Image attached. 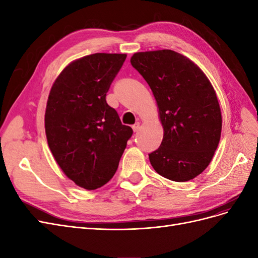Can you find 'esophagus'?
<instances>
[{"mask_svg": "<svg viewBox=\"0 0 258 258\" xmlns=\"http://www.w3.org/2000/svg\"><path fill=\"white\" fill-rule=\"evenodd\" d=\"M132 129H134L135 132H137L139 129H140V123L139 122H136L134 126H132Z\"/></svg>", "mask_w": 258, "mask_h": 258, "instance_id": "34e87169", "label": "esophagus"}]
</instances>
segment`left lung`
Segmentation results:
<instances>
[{"instance_id": "8db88e82", "label": "left lung", "mask_w": 258, "mask_h": 258, "mask_svg": "<svg viewBox=\"0 0 258 258\" xmlns=\"http://www.w3.org/2000/svg\"><path fill=\"white\" fill-rule=\"evenodd\" d=\"M130 62L150 86L163 128L158 150L148 155L161 176L186 182L201 174L220 143L222 112L202 70L170 49L136 52Z\"/></svg>"}]
</instances>
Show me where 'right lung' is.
<instances>
[{
  "mask_svg": "<svg viewBox=\"0 0 258 258\" xmlns=\"http://www.w3.org/2000/svg\"><path fill=\"white\" fill-rule=\"evenodd\" d=\"M126 53L97 52L69 63L53 82L45 132L54 160L80 187L93 190L115 174L132 129L106 103Z\"/></svg>",
  "mask_w": 258,
  "mask_h": 258,
  "instance_id": "obj_1",
  "label": "right lung"
}]
</instances>
